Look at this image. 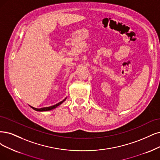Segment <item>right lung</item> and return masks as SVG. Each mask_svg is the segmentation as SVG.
<instances>
[{"label":"right lung","mask_w":160,"mask_h":160,"mask_svg":"<svg viewBox=\"0 0 160 160\" xmlns=\"http://www.w3.org/2000/svg\"><path fill=\"white\" fill-rule=\"evenodd\" d=\"M66 99L67 98H65L64 99H63L62 102H59V103H57V104H55V105H52V106H50V107H47V108H40V109H38V108H33V107H32V106H30V107L33 109H34V110H35V111H50V110H52V109H55L56 108H57L58 105H60L61 103H62L65 100H66Z\"/></svg>","instance_id":"obj_1"}]
</instances>
